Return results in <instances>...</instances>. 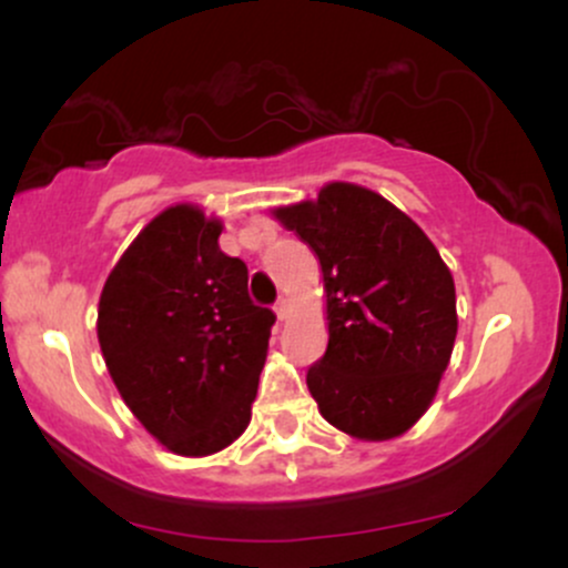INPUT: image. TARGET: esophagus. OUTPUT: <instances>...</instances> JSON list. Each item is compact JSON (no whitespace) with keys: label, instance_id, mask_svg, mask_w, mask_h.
<instances>
[{"label":"esophagus","instance_id":"obj_1","mask_svg":"<svg viewBox=\"0 0 568 568\" xmlns=\"http://www.w3.org/2000/svg\"><path fill=\"white\" fill-rule=\"evenodd\" d=\"M288 310H291V302L285 296H280L277 304H275V312H277L280 321H285V317H288Z\"/></svg>","mask_w":568,"mask_h":568}]
</instances>
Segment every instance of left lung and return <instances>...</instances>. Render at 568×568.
Returning a JSON list of instances; mask_svg holds the SVG:
<instances>
[{
	"label": "left lung",
	"mask_w": 568,
	"mask_h": 568,
	"mask_svg": "<svg viewBox=\"0 0 568 568\" xmlns=\"http://www.w3.org/2000/svg\"><path fill=\"white\" fill-rule=\"evenodd\" d=\"M275 216L321 258L328 347L306 387L325 422L363 440L406 433L438 393L456 338L438 247L382 194L342 181Z\"/></svg>",
	"instance_id": "left-lung-1"
}]
</instances>
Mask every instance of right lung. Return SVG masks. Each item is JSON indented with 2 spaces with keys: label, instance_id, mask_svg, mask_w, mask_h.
<instances>
[{
  "label": "right lung",
  "instance_id": "obj_1",
  "mask_svg": "<svg viewBox=\"0 0 568 568\" xmlns=\"http://www.w3.org/2000/svg\"><path fill=\"white\" fill-rule=\"evenodd\" d=\"M219 234L221 221L200 207H168L122 253L98 302V342L122 400L181 456L216 454L245 433L275 325Z\"/></svg>",
  "mask_w": 568,
  "mask_h": 568
}]
</instances>
